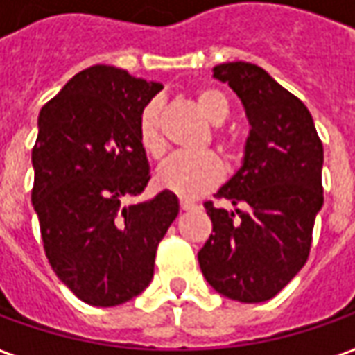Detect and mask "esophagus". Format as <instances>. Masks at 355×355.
<instances>
[{"label": "esophagus", "mask_w": 355, "mask_h": 355, "mask_svg": "<svg viewBox=\"0 0 355 355\" xmlns=\"http://www.w3.org/2000/svg\"><path fill=\"white\" fill-rule=\"evenodd\" d=\"M196 208V204L190 200H180V210H194Z\"/></svg>", "instance_id": "esophagus-1"}]
</instances>
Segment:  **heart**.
<instances>
[{"instance_id":"heart-1","label":"heart","mask_w":355,"mask_h":355,"mask_svg":"<svg viewBox=\"0 0 355 355\" xmlns=\"http://www.w3.org/2000/svg\"><path fill=\"white\" fill-rule=\"evenodd\" d=\"M196 105L212 125H222L230 116L226 96L214 88H202L196 92ZM141 147L153 159H161L166 151L161 121V102L151 100L141 110L137 123ZM224 168L214 155H175L159 168L157 180L168 192L180 198H198L206 190L214 189L222 180Z\"/></svg>"}]
</instances>
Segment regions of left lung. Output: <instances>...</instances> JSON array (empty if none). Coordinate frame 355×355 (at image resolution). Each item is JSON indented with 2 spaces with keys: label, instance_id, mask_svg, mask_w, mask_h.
<instances>
[{
  "label": "left lung",
  "instance_id": "left-lung-1",
  "mask_svg": "<svg viewBox=\"0 0 355 355\" xmlns=\"http://www.w3.org/2000/svg\"><path fill=\"white\" fill-rule=\"evenodd\" d=\"M214 78L238 94L250 121L243 163L216 192L234 208L204 202L212 234L198 251L202 275L227 299L265 302L309 259L322 208V141L306 105L261 67L226 62Z\"/></svg>",
  "mask_w": 355,
  "mask_h": 355
}]
</instances>
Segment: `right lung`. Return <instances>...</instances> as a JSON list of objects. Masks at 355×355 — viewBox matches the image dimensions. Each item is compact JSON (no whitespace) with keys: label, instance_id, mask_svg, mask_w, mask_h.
Masks as SVG:
<instances>
[{"label":"right lung","instance_id":"obj_1","mask_svg":"<svg viewBox=\"0 0 355 355\" xmlns=\"http://www.w3.org/2000/svg\"><path fill=\"white\" fill-rule=\"evenodd\" d=\"M163 84L116 67L86 68L39 114L33 208L56 277L92 306H117L149 287L178 198L125 204L149 182L137 123Z\"/></svg>","mask_w":355,"mask_h":355}]
</instances>
